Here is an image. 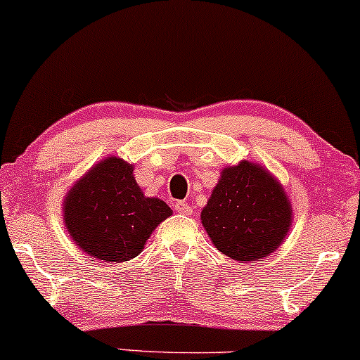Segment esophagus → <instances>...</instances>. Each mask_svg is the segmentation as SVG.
I'll use <instances>...</instances> for the list:
<instances>
[{"instance_id":"34e87169","label":"esophagus","mask_w":360,"mask_h":360,"mask_svg":"<svg viewBox=\"0 0 360 360\" xmlns=\"http://www.w3.org/2000/svg\"><path fill=\"white\" fill-rule=\"evenodd\" d=\"M175 209H176V212L185 214V216H187V214H192V207L187 204V202H184V200L175 202Z\"/></svg>"}]
</instances>
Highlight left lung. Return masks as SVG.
I'll return each instance as SVG.
<instances>
[{
  "mask_svg": "<svg viewBox=\"0 0 360 360\" xmlns=\"http://www.w3.org/2000/svg\"><path fill=\"white\" fill-rule=\"evenodd\" d=\"M200 219L221 253L246 264L276 252L292 214L281 184L267 169L241 161L223 169Z\"/></svg>",
  "mask_w": 360,
  "mask_h": 360,
  "instance_id": "1",
  "label": "left lung"
}]
</instances>
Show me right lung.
I'll return each instance as SVG.
<instances>
[{
    "mask_svg": "<svg viewBox=\"0 0 360 360\" xmlns=\"http://www.w3.org/2000/svg\"><path fill=\"white\" fill-rule=\"evenodd\" d=\"M172 216L163 200L144 197L132 165L103 160L91 168L64 200V223L79 248L105 262L137 257L161 221Z\"/></svg>",
    "mask_w": 360,
    "mask_h": 360,
    "instance_id": "1",
    "label": "right lung"
}]
</instances>
